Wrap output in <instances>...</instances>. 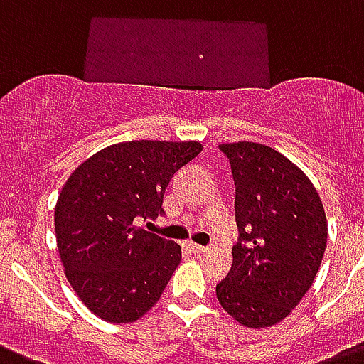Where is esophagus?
Listing matches in <instances>:
<instances>
[{"label": "esophagus", "instance_id": "esophagus-1", "mask_svg": "<svg viewBox=\"0 0 364 364\" xmlns=\"http://www.w3.org/2000/svg\"><path fill=\"white\" fill-rule=\"evenodd\" d=\"M188 248H191L194 253H205L207 252V246H200V244H196V242H188Z\"/></svg>", "mask_w": 364, "mask_h": 364}]
</instances>
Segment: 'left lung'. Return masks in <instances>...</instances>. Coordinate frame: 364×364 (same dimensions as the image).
I'll return each instance as SVG.
<instances>
[{"mask_svg": "<svg viewBox=\"0 0 364 364\" xmlns=\"http://www.w3.org/2000/svg\"><path fill=\"white\" fill-rule=\"evenodd\" d=\"M235 181L239 240L216 298L246 328L289 316L320 268L328 220L318 192L292 161L257 142L220 144Z\"/></svg>", "mask_w": 364, "mask_h": 364, "instance_id": "obj_1", "label": "left lung"}]
</instances>
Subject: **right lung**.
<instances>
[{"label": "right lung", "mask_w": 364, "mask_h": 364, "mask_svg": "<svg viewBox=\"0 0 364 364\" xmlns=\"http://www.w3.org/2000/svg\"><path fill=\"white\" fill-rule=\"evenodd\" d=\"M200 142L131 140L87 159L60 191L55 235L70 285L107 322L139 320L159 301L181 246L140 228L164 215L173 173Z\"/></svg>", "instance_id": "right-lung-1"}]
</instances>
